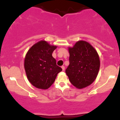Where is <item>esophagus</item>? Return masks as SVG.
<instances>
[{"label":"esophagus","mask_w":120,"mask_h":120,"mask_svg":"<svg viewBox=\"0 0 120 120\" xmlns=\"http://www.w3.org/2000/svg\"><path fill=\"white\" fill-rule=\"evenodd\" d=\"M61 68H62V70H63V71H64V70H65V67H64V66H62Z\"/></svg>","instance_id":"esophagus-1"}]
</instances>
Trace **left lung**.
<instances>
[{"mask_svg": "<svg viewBox=\"0 0 120 120\" xmlns=\"http://www.w3.org/2000/svg\"><path fill=\"white\" fill-rule=\"evenodd\" d=\"M69 65L65 72L71 83L79 89L89 86L95 80L100 67L98 55L89 43L79 41L69 48Z\"/></svg>", "mask_w": 120, "mask_h": 120, "instance_id": "1", "label": "left lung"}]
</instances>
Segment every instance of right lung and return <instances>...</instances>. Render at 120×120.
I'll return each instance as SVG.
<instances>
[{"instance_id":"obj_1","label":"right lung","mask_w":120,"mask_h":120,"mask_svg":"<svg viewBox=\"0 0 120 120\" xmlns=\"http://www.w3.org/2000/svg\"><path fill=\"white\" fill-rule=\"evenodd\" d=\"M56 46L41 41L27 51L24 60V68L29 82L36 88L47 89L53 84L62 69L56 64L52 56Z\"/></svg>"}]
</instances>
